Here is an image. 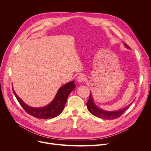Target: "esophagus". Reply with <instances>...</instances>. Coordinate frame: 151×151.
Returning <instances> with one entry per match:
<instances>
[{"label":"esophagus","instance_id":"esophagus-1","mask_svg":"<svg viewBox=\"0 0 151 151\" xmlns=\"http://www.w3.org/2000/svg\"><path fill=\"white\" fill-rule=\"evenodd\" d=\"M85 78L83 75H80L76 78V81L78 83H82L84 81Z\"/></svg>","mask_w":151,"mask_h":151}]
</instances>
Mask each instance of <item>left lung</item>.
I'll return each mask as SVG.
<instances>
[{
    "instance_id": "left-lung-1",
    "label": "left lung",
    "mask_w": 151,
    "mask_h": 151,
    "mask_svg": "<svg viewBox=\"0 0 151 151\" xmlns=\"http://www.w3.org/2000/svg\"><path fill=\"white\" fill-rule=\"evenodd\" d=\"M124 45H125V47H127V48L130 49V47L125 43H124ZM132 104V102L130 103V104L126 107L121 109L114 111H106L100 108L98 106L96 105L93 100V95L92 92H91L89 100L88 103H87V108H88L89 111L95 116L104 119H115L116 118L119 117Z\"/></svg>"
}]
</instances>
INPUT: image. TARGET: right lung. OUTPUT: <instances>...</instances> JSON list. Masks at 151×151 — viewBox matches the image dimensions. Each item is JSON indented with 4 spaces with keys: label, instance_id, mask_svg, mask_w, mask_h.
<instances>
[{
    "label": "right lung",
    "instance_id": "right-lung-1",
    "mask_svg": "<svg viewBox=\"0 0 151 151\" xmlns=\"http://www.w3.org/2000/svg\"><path fill=\"white\" fill-rule=\"evenodd\" d=\"M76 88L75 81H70L61 86L56 95L48 105L41 108L32 107L25 104L16 93L13 89L14 96L21 106L30 115L41 119H48L59 116L64 109L68 95Z\"/></svg>",
    "mask_w": 151,
    "mask_h": 151
}]
</instances>
